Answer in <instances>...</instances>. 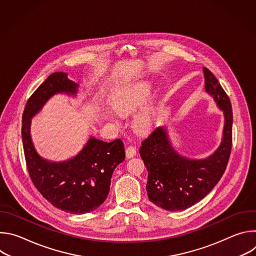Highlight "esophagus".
<instances>
[{"mask_svg": "<svg viewBox=\"0 0 256 256\" xmlns=\"http://www.w3.org/2000/svg\"><path fill=\"white\" fill-rule=\"evenodd\" d=\"M136 154V150L134 147H132V146H130V147H128L126 149V158H132Z\"/></svg>", "mask_w": 256, "mask_h": 256, "instance_id": "esophagus-1", "label": "esophagus"}]
</instances>
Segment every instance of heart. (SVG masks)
Here are the masks:
<instances>
[{
  "instance_id": "heart-1",
  "label": "heart",
  "mask_w": 256,
  "mask_h": 256,
  "mask_svg": "<svg viewBox=\"0 0 256 256\" xmlns=\"http://www.w3.org/2000/svg\"><path fill=\"white\" fill-rule=\"evenodd\" d=\"M153 84L149 81H136L124 85L112 99V107L120 114H126L148 101L153 92ZM154 107L144 106L138 112L132 120V126L138 132H146L154 124ZM107 120L116 122L112 114L104 112Z\"/></svg>"
}]
</instances>
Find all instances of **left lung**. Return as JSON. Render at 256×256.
<instances>
[{
	"label": "left lung",
	"instance_id": "left-lung-1",
	"mask_svg": "<svg viewBox=\"0 0 256 256\" xmlns=\"http://www.w3.org/2000/svg\"><path fill=\"white\" fill-rule=\"evenodd\" d=\"M204 89L223 110L225 124L221 144L206 159L181 156L172 147L167 130L155 128L142 142L140 158L148 170L149 200L166 210L188 208L202 200L224 174L232 149L231 101L212 72L204 68Z\"/></svg>",
	"mask_w": 256,
	"mask_h": 256
}]
</instances>
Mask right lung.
Returning a JSON list of instances; mask_svg holds the SVG:
<instances>
[{
  "instance_id": "obj_1",
  "label": "right lung",
  "mask_w": 256,
  "mask_h": 256,
  "mask_svg": "<svg viewBox=\"0 0 256 256\" xmlns=\"http://www.w3.org/2000/svg\"><path fill=\"white\" fill-rule=\"evenodd\" d=\"M79 85L56 72L28 99L22 116V142L26 166L34 186L54 206L70 214H86L98 208L110 190L112 176L126 158L120 138L110 142L90 138L72 159L50 162L36 152L31 136V118L58 93L76 95Z\"/></svg>"
}]
</instances>
